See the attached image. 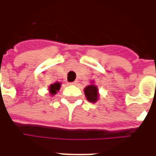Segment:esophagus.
<instances>
[{"label": "esophagus", "mask_w": 156, "mask_h": 156, "mask_svg": "<svg viewBox=\"0 0 156 156\" xmlns=\"http://www.w3.org/2000/svg\"><path fill=\"white\" fill-rule=\"evenodd\" d=\"M69 84H70V85H74V84H76V82H72V83H69Z\"/></svg>", "instance_id": "34e87169"}]
</instances>
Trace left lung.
<instances>
[{"label":"left lung","mask_w":156,"mask_h":156,"mask_svg":"<svg viewBox=\"0 0 156 156\" xmlns=\"http://www.w3.org/2000/svg\"><path fill=\"white\" fill-rule=\"evenodd\" d=\"M84 94H85V97L87 101L93 103V102L98 101V88L95 84L93 83V82H92V84H90L84 88Z\"/></svg>","instance_id":"left-lung-1"}]
</instances>
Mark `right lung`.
Wrapping results in <instances>:
<instances>
[{
  "mask_svg": "<svg viewBox=\"0 0 156 156\" xmlns=\"http://www.w3.org/2000/svg\"><path fill=\"white\" fill-rule=\"evenodd\" d=\"M61 87V83L56 82L55 83L50 84L49 87V92L51 96H55L58 91H59Z\"/></svg>",
  "mask_w": 156,
  "mask_h": 156,
  "instance_id": "right-lung-1",
  "label": "right lung"
}]
</instances>
